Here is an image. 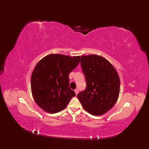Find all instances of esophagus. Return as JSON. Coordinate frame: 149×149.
<instances>
[{"instance_id":"1","label":"esophagus","mask_w":149,"mask_h":149,"mask_svg":"<svg viewBox=\"0 0 149 149\" xmlns=\"http://www.w3.org/2000/svg\"><path fill=\"white\" fill-rule=\"evenodd\" d=\"M75 94L77 95V94H78V93H79V90H78V89L75 90Z\"/></svg>"}]
</instances>
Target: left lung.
<instances>
[{"mask_svg": "<svg viewBox=\"0 0 149 149\" xmlns=\"http://www.w3.org/2000/svg\"><path fill=\"white\" fill-rule=\"evenodd\" d=\"M81 69L86 87L77 95L83 108L93 115H100L113 107L120 93V78L113 66L102 56H82Z\"/></svg>", "mask_w": 149, "mask_h": 149, "instance_id": "obj_1", "label": "left lung"}]
</instances>
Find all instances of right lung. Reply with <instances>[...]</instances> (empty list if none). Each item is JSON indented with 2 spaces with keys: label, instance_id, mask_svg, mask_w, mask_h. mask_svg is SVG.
<instances>
[{
  "label": "right lung",
  "instance_id": "add662e5",
  "mask_svg": "<svg viewBox=\"0 0 149 149\" xmlns=\"http://www.w3.org/2000/svg\"><path fill=\"white\" fill-rule=\"evenodd\" d=\"M80 56L50 54L43 58L31 75V91L41 108L50 113L64 109L75 93L69 86V74L80 62Z\"/></svg>",
  "mask_w": 149,
  "mask_h": 149
}]
</instances>
